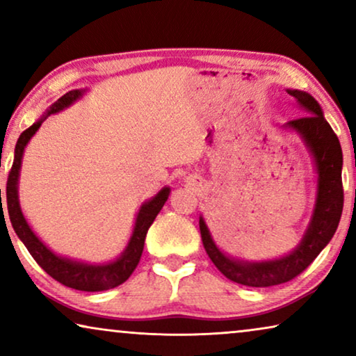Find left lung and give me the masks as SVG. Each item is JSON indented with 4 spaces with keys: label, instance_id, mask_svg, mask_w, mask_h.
<instances>
[{
    "label": "left lung",
    "instance_id": "left-lung-1",
    "mask_svg": "<svg viewBox=\"0 0 356 356\" xmlns=\"http://www.w3.org/2000/svg\"><path fill=\"white\" fill-rule=\"evenodd\" d=\"M303 110V116L284 124L300 136L311 154L318 175L316 201L311 220L300 245L289 254L267 261H243L227 256L212 240L204 217H199L202 245L211 261L227 279L246 286H272L285 284L301 274L332 240L343 209L342 147L339 138L325 121L323 108L308 92L286 89Z\"/></svg>",
    "mask_w": 356,
    "mask_h": 356
}]
</instances>
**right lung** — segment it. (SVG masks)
<instances>
[{
    "label": "right lung",
    "mask_w": 356,
    "mask_h": 356,
    "mask_svg": "<svg viewBox=\"0 0 356 356\" xmlns=\"http://www.w3.org/2000/svg\"><path fill=\"white\" fill-rule=\"evenodd\" d=\"M87 92V89H76L70 90L61 99H58L55 104L47 108L40 118L33 123L31 128H27L24 133L19 136L16 149H14V162L8 177L6 184V199H8V213L9 220L13 223L14 232L19 236L26 248L31 252L37 264L47 272L48 275L60 282V284L70 286V289L81 290V291H104L115 289L129 279L136 267L139 264L140 256H143L145 235H147L149 227L157 217V213L162 211L163 204L167 202L170 196L168 186L160 189L152 199L145 201L143 206L139 207L138 216H136V222L133 227V233L126 245L124 251L113 261L102 262V264H90V262H82L76 259H70L66 256H58L53 252L40 238L35 235L29 222L24 217L21 204H19V173H21V165L24 150H26L29 140L32 136L37 133L43 121H45L50 115H55L58 111L67 108L74 102L82 99ZM1 213L4 220L3 212V202H1Z\"/></svg>",
    "instance_id": "add662e5"
}]
</instances>
